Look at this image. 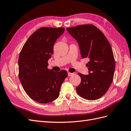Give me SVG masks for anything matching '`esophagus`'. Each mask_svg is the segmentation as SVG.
Masks as SVG:
<instances>
[{
  "label": "esophagus",
  "mask_w": 131,
  "mask_h": 131,
  "mask_svg": "<svg viewBox=\"0 0 131 131\" xmlns=\"http://www.w3.org/2000/svg\"><path fill=\"white\" fill-rule=\"evenodd\" d=\"M74 75V73H70V72H68V75L69 77H70V76H72V75Z\"/></svg>",
  "instance_id": "1"
}]
</instances>
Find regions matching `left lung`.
Wrapping results in <instances>:
<instances>
[{"label":"left lung","instance_id":"left-lung-1","mask_svg":"<svg viewBox=\"0 0 131 131\" xmlns=\"http://www.w3.org/2000/svg\"><path fill=\"white\" fill-rule=\"evenodd\" d=\"M77 40L82 58H88L89 75L78 73L81 82L76 88L79 96L87 100H96L108 90L113 80L115 62L109 42L102 31L91 24L67 28Z\"/></svg>","mask_w":131,"mask_h":131}]
</instances>
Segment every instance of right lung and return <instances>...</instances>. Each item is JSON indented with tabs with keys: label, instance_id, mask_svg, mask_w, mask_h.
<instances>
[{
	"label": "right lung",
	"instance_id": "add662e5",
	"mask_svg": "<svg viewBox=\"0 0 131 131\" xmlns=\"http://www.w3.org/2000/svg\"><path fill=\"white\" fill-rule=\"evenodd\" d=\"M64 31L63 27H41L27 39L19 53V80L28 96L40 103L57 99L62 82L68 76L66 70L56 73L47 68L54 43Z\"/></svg>",
	"mask_w": 131,
	"mask_h": 131
}]
</instances>
